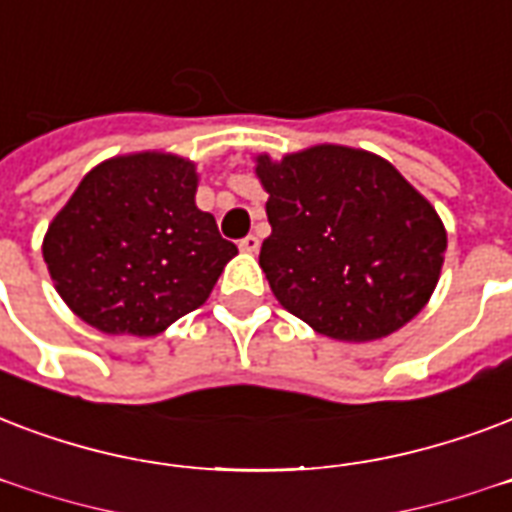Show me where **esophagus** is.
Returning a JSON list of instances; mask_svg holds the SVG:
<instances>
[{"mask_svg": "<svg viewBox=\"0 0 512 512\" xmlns=\"http://www.w3.org/2000/svg\"><path fill=\"white\" fill-rule=\"evenodd\" d=\"M241 252H249V255H255L257 249H260V239L257 236H247V239L239 241Z\"/></svg>", "mask_w": 512, "mask_h": 512, "instance_id": "34e87169", "label": "esophagus"}]
</instances>
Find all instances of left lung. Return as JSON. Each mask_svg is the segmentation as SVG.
I'll list each match as a JSON object with an SVG mask.
<instances>
[{"instance_id": "left-lung-1", "label": "left lung", "mask_w": 512, "mask_h": 512, "mask_svg": "<svg viewBox=\"0 0 512 512\" xmlns=\"http://www.w3.org/2000/svg\"><path fill=\"white\" fill-rule=\"evenodd\" d=\"M271 236L260 268L273 295L319 335L365 343L408 325L438 287L446 225L376 152L314 144L255 155Z\"/></svg>"}]
</instances>
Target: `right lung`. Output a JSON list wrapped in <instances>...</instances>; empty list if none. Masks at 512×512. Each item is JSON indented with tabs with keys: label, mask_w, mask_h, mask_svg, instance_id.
<instances>
[{
	"label": "right lung",
	"mask_w": 512,
	"mask_h": 512,
	"mask_svg": "<svg viewBox=\"0 0 512 512\" xmlns=\"http://www.w3.org/2000/svg\"><path fill=\"white\" fill-rule=\"evenodd\" d=\"M190 158L147 150L93 166L42 239L53 287L107 335L163 333L204 306L236 244L195 206Z\"/></svg>",
	"instance_id": "1"
}]
</instances>
